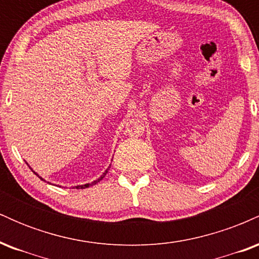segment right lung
<instances>
[{
  "instance_id": "add662e5",
  "label": "right lung",
  "mask_w": 259,
  "mask_h": 259,
  "mask_svg": "<svg viewBox=\"0 0 259 259\" xmlns=\"http://www.w3.org/2000/svg\"><path fill=\"white\" fill-rule=\"evenodd\" d=\"M26 164H28V163H26ZM29 168H30V165H29ZM109 168H111V165H109V167L106 169V170H105V173H102V175H101V177H100V178H99V179H97V180H94V181H92V183H88V184H85V185H78V186H74V187H76V189H86V187H90V186H92V185H96V184H97V183H99V181H100V180H102V179H103V178H105V177H106V174H107V173H108V169H109ZM30 169H31V168H30ZM31 170H32V169H31ZM32 171H34V170H32ZM34 174H36V175H37V177H38V178H40V179H41V180H44V179H42V178H41V177H40V175H38V174L36 173V171H34Z\"/></svg>"
}]
</instances>
